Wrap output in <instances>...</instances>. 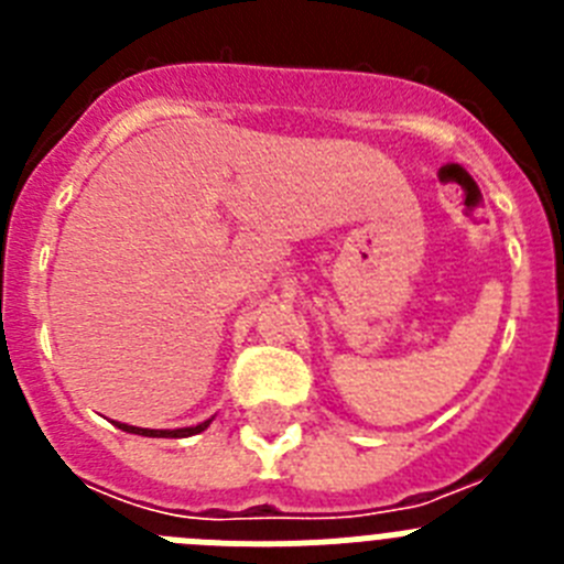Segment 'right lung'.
I'll return each mask as SVG.
<instances>
[{
	"label": "right lung",
	"instance_id": "right-lung-1",
	"mask_svg": "<svg viewBox=\"0 0 564 564\" xmlns=\"http://www.w3.org/2000/svg\"><path fill=\"white\" fill-rule=\"evenodd\" d=\"M214 417H208V421L197 423V426H183V430H143V426H129V423H121V421H112L118 430L129 432V435H143V437H192V435H200L203 430H208V423H212Z\"/></svg>",
	"mask_w": 564,
	"mask_h": 564
}]
</instances>
